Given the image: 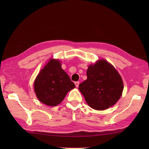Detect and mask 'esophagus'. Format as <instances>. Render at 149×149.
I'll return each instance as SVG.
<instances>
[{"label":"esophagus","instance_id":"obj_1","mask_svg":"<svg viewBox=\"0 0 149 149\" xmlns=\"http://www.w3.org/2000/svg\"><path fill=\"white\" fill-rule=\"evenodd\" d=\"M74 84H75V85H76V86L78 88V87L79 86V81H76V82L74 83Z\"/></svg>","mask_w":149,"mask_h":149}]
</instances>
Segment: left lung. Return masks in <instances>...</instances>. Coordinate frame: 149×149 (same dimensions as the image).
I'll return each instance as SVG.
<instances>
[{
    "label": "left lung",
    "mask_w": 149,
    "mask_h": 149,
    "mask_svg": "<svg viewBox=\"0 0 149 149\" xmlns=\"http://www.w3.org/2000/svg\"><path fill=\"white\" fill-rule=\"evenodd\" d=\"M87 79L79 89L88 104L96 110H105L120 97L124 85L120 74L110 63L100 60L91 65L86 72Z\"/></svg>",
    "instance_id": "obj_1"
}]
</instances>
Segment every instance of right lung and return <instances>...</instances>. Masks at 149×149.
Listing matches in <instances>:
<instances>
[{"instance_id": "obj_1", "label": "right lung", "mask_w": 149, "mask_h": 149, "mask_svg": "<svg viewBox=\"0 0 149 149\" xmlns=\"http://www.w3.org/2000/svg\"><path fill=\"white\" fill-rule=\"evenodd\" d=\"M75 87L70 76L61 68L60 61L52 59L40 71L34 83L36 95L45 104H59L68 92Z\"/></svg>"}]
</instances>
